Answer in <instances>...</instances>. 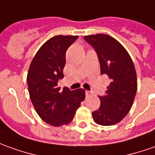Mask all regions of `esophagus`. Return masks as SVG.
Returning <instances> with one entry per match:
<instances>
[{
	"label": "esophagus",
	"mask_w": 155,
	"mask_h": 155,
	"mask_svg": "<svg viewBox=\"0 0 155 155\" xmlns=\"http://www.w3.org/2000/svg\"><path fill=\"white\" fill-rule=\"evenodd\" d=\"M91 94H92V92L91 91H88V90L86 91V95H87V96L91 95Z\"/></svg>",
	"instance_id": "obj_1"
}]
</instances>
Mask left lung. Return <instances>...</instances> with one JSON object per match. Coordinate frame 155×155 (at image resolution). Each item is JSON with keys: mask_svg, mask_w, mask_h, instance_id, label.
I'll list each match as a JSON object with an SVG mask.
<instances>
[{"mask_svg": "<svg viewBox=\"0 0 155 155\" xmlns=\"http://www.w3.org/2000/svg\"><path fill=\"white\" fill-rule=\"evenodd\" d=\"M84 39L97 53L101 75H107L111 80L105 94L99 96L100 106L92 113L93 118L101 126L115 125L127 115L136 95L134 64L124 47L109 35H88Z\"/></svg>", "mask_w": 155, "mask_h": 155, "instance_id": "1", "label": "left lung"}]
</instances>
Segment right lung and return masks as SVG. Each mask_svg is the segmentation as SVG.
<instances>
[{"instance_id": "1", "label": "right lung", "mask_w": 155, "mask_h": 155, "mask_svg": "<svg viewBox=\"0 0 155 155\" xmlns=\"http://www.w3.org/2000/svg\"><path fill=\"white\" fill-rule=\"evenodd\" d=\"M78 38L57 35L47 40L35 55L28 72V88L35 110L44 121L54 127L69 124L85 99L83 88L71 91L58 87L64 77L66 51Z\"/></svg>"}]
</instances>
